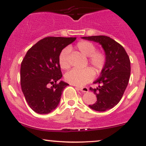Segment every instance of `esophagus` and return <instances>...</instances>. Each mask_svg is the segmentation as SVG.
<instances>
[{
    "label": "esophagus",
    "instance_id": "obj_1",
    "mask_svg": "<svg viewBox=\"0 0 146 146\" xmlns=\"http://www.w3.org/2000/svg\"><path fill=\"white\" fill-rule=\"evenodd\" d=\"M77 89L80 90V91L84 92V93H87L88 92V88L87 87H79V86H76Z\"/></svg>",
    "mask_w": 146,
    "mask_h": 146
}]
</instances>
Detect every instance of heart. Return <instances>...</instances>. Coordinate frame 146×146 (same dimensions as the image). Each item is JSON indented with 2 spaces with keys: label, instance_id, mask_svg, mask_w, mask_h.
Returning a JSON list of instances; mask_svg holds the SVG:
<instances>
[{
  "label": "heart",
  "instance_id": "b5f03b06",
  "mask_svg": "<svg viewBox=\"0 0 146 146\" xmlns=\"http://www.w3.org/2000/svg\"><path fill=\"white\" fill-rule=\"evenodd\" d=\"M77 48L83 56L88 57V62L98 73L103 69L106 64V56L102 51H96L95 44L88 41H80L77 44ZM69 48H66L60 52L59 55V64L60 67L63 69H68L70 67L68 55ZM94 71L90 67L84 68H74L65 75V79L68 82L76 86H83L94 77Z\"/></svg>",
  "mask_w": 146,
  "mask_h": 146
}]
</instances>
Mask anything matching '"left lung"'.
<instances>
[{
	"mask_svg": "<svg viewBox=\"0 0 146 146\" xmlns=\"http://www.w3.org/2000/svg\"><path fill=\"white\" fill-rule=\"evenodd\" d=\"M82 38L99 43L106 58L100 76L93 82L98 84V86L90 88L96 95L97 102L88 106L100 112L111 109L121 100L128 86L130 75V58L124 48L110 37L93 36Z\"/></svg>",
	"mask_w": 146,
	"mask_h": 146,
	"instance_id": "1",
	"label": "left lung"
}]
</instances>
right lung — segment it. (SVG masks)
Returning a JSON list of instances; mask_svg holds the SVG:
<instances>
[{"instance_id":"right-lung-1","label":"right lung","mask_w":146,"mask_h":146,"mask_svg":"<svg viewBox=\"0 0 146 146\" xmlns=\"http://www.w3.org/2000/svg\"><path fill=\"white\" fill-rule=\"evenodd\" d=\"M75 40V37H46L27 52L21 63V88L30 108L36 113L48 114L59 104L63 90L69 85L60 81L62 75L59 55ZM50 84L52 87H49Z\"/></svg>"}]
</instances>
